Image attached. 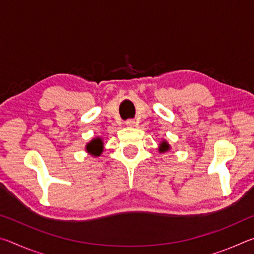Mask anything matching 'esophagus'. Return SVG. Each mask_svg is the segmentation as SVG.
<instances>
[{
  "label": "esophagus",
  "mask_w": 254,
  "mask_h": 254,
  "mask_svg": "<svg viewBox=\"0 0 254 254\" xmlns=\"http://www.w3.org/2000/svg\"><path fill=\"white\" fill-rule=\"evenodd\" d=\"M126 124L127 127H134L135 126V121L133 119H128L126 121Z\"/></svg>",
  "instance_id": "34e87169"
}]
</instances>
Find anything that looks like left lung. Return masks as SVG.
I'll return each mask as SVG.
<instances>
[{"mask_svg": "<svg viewBox=\"0 0 254 254\" xmlns=\"http://www.w3.org/2000/svg\"><path fill=\"white\" fill-rule=\"evenodd\" d=\"M168 149H169V145L167 144V142H162V143H161V150H160L161 152L167 151V150H168Z\"/></svg>", "mask_w": 254, "mask_h": 254, "instance_id": "1", "label": "left lung"}]
</instances>
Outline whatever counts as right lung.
I'll return each mask as SVG.
<instances>
[{
    "label": "right lung",
    "instance_id": "1",
    "mask_svg": "<svg viewBox=\"0 0 254 254\" xmlns=\"http://www.w3.org/2000/svg\"><path fill=\"white\" fill-rule=\"evenodd\" d=\"M103 142L101 139H95L93 140L91 143L87 144V151L91 152L93 156H100L102 153V148H103Z\"/></svg>",
    "mask_w": 254,
    "mask_h": 254
}]
</instances>
